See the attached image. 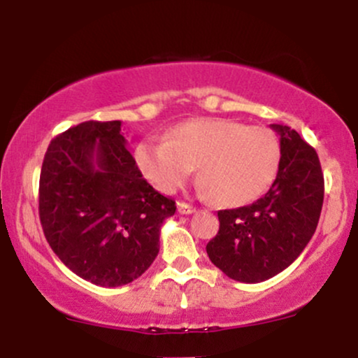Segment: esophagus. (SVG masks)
Returning <instances> with one entry per match:
<instances>
[{"instance_id": "34e87169", "label": "esophagus", "mask_w": 358, "mask_h": 358, "mask_svg": "<svg viewBox=\"0 0 358 358\" xmlns=\"http://www.w3.org/2000/svg\"><path fill=\"white\" fill-rule=\"evenodd\" d=\"M178 212L183 213V215H188V213L195 212V207L187 202H178Z\"/></svg>"}]
</instances>
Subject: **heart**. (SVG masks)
I'll list each match as a JSON object with an SVG mask.
<instances>
[{"label":"heart","instance_id":"obj_1","mask_svg":"<svg viewBox=\"0 0 358 358\" xmlns=\"http://www.w3.org/2000/svg\"><path fill=\"white\" fill-rule=\"evenodd\" d=\"M279 159V139L269 127L220 117L180 122L168 139H146L136 148L139 170L159 192L182 188L199 166L200 182L227 207L259 199L276 178Z\"/></svg>","mask_w":358,"mask_h":358}]
</instances>
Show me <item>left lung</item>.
<instances>
[{
  "instance_id": "left-lung-1",
  "label": "left lung",
  "mask_w": 358,
  "mask_h": 358,
  "mask_svg": "<svg viewBox=\"0 0 358 358\" xmlns=\"http://www.w3.org/2000/svg\"><path fill=\"white\" fill-rule=\"evenodd\" d=\"M271 127L281 145L276 180L254 203L219 210V232L207 244L213 264L241 282H261L285 271L313 237L323 207L315 148L289 126Z\"/></svg>"
}]
</instances>
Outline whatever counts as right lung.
<instances>
[{
  "mask_svg": "<svg viewBox=\"0 0 358 358\" xmlns=\"http://www.w3.org/2000/svg\"><path fill=\"white\" fill-rule=\"evenodd\" d=\"M175 200L143 178L121 121H85L45 153L38 213L45 239L72 273L116 287L141 276L159 250Z\"/></svg>",
  "mask_w": 358,
  "mask_h": 358,
  "instance_id": "obj_1",
  "label": "right lung"
}]
</instances>
